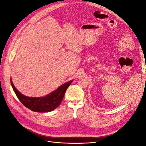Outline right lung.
Here are the masks:
<instances>
[{"instance_id":"obj_1","label":"right lung","mask_w":146,"mask_h":146,"mask_svg":"<svg viewBox=\"0 0 146 146\" xmlns=\"http://www.w3.org/2000/svg\"><path fill=\"white\" fill-rule=\"evenodd\" d=\"M10 80L13 89L21 102L25 107L32 111L39 113L52 111L58 107L63 99L66 90L70 86V83L72 82V80H70L64 83L56 90L45 97L32 98V97H27L21 94L13 85L11 79Z\"/></svg>"}]
</instances>
